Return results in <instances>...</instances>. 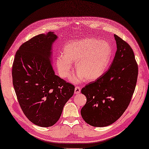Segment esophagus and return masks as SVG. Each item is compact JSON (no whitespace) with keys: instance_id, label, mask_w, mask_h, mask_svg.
Returning a JSON list of instances; mask_svg holds the SVG:
<instances>
[{"instance_id":"34e87169","label":"esophagus","mask_w":149,"mask_h":149,"mask_svg":"<svg viewBox=\"0 0 149 149\" xmlns=\"http://www.w3.org/2000/svg\"><path fill=\"white\" fill-rule=\"evenodd\" d=\"M80 92H81V88L79 86H76L74 89V94H78L80 93Z\"/></svg>"}]
</instances>
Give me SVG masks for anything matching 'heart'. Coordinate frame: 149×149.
I'll list each match as a JSON object with an SVG mask.
<instances>
[{
    "label": "heart",
    "mask_w": 149,
    "mask_h": 149,
    "mask_svg": "<svg viewBox=\"0 0 149 149\" xmlns=\"http://www.w3.org/2000/svg\"><path fill=\"white\" fill-rule=\"evenodd\" d=\"M112 54L111 45L104 40L89 38L71 40L64 45L63 56L57 58L56 65L61 78H69L72 63H76L78 73L72 79L73 83L85 79L94 81L105 73Z\"/></svg>",
    "instance_id": "b5f03b06"
}]
</instances>
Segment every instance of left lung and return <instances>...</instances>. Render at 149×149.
I'll return each instance as SVG.
<instances>
[{
    "label": "left lung",
    "instance_id": "8db88e82",
    "mask_svg": "<svg viewBox=\"0 0 149 149\" xmlns=\"http://www.w3.org/2000/svg\"><path fill=\"white\" fill-rule=\"evenodd\" d=\"M117 50L110 68L100 78L81 89L87 99L81 114L94 127L113 123L123 114L134 93L138 66L133 50L125 40L114 34Z\"/></svg>",
    "mask_w": 149,
    "mask_h": 149
}]
</instances>
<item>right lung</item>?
<instances>
[{"mask_svg":"<svg viewBox=\"0 0 149 149\" xmlns=\"http://www.w3.org/2000/svg\"><path fill=\"white\" fill-rule=\"evenodd\" d=\"M54 32L36 36L20 46L12 66L19 104L33 123L50 127L58 121L74 86L55 75L52 65Z\"/></svg>","mask_w":149,"mask_h":149,"instance_id":"right-lung-1","label":"right lung"}]
</instances>
